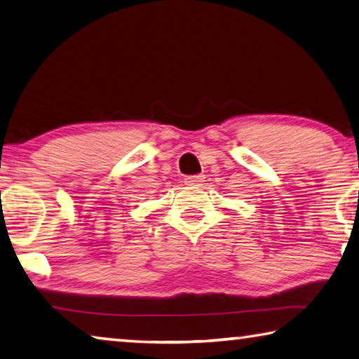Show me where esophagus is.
<instances>
[{
    "label": "esophagus",
    "mask_w": 359,
    "mask_h": 359,
    "mask_svg": "<svg viewBox=\"0 0 359 359\" xmlns=\"http://www.w3.org/2000/svg\"><path fill=\"white\" fill-rule=\"evenodd\" d=\"M185 185H196V184H201L204 182V175H193V177H187L185 180Z\"/></svg>",
    "instance_id": "1"
}]
</instances>
